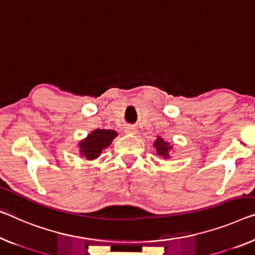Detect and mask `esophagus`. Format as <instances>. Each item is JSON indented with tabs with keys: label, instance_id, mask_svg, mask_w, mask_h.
Returning <instances> with one entry per match:
<instances>
[{
	"label": "esophagus",
	"instance_id": "esophagus-1",
	"mask_svg": "<svg viewBox=\"0 0 255 255\" xmlns=\"http://www.w3.org/2000/svg\"><path fill=\"white\" fill-rule=\"evenodd\" d=\"M125 131H126L127 134H135L136 128L134 126H127L126 129H125Z\"/></svg>",
	"mask_w": 255,
	"mask_h": 255
}]
</instances>
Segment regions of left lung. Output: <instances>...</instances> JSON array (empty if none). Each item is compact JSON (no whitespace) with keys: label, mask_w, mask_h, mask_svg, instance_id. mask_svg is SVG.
<instances>
[{"label":"left lung","mask_w":255,"mask_h":255,"mask_svg":"<svg viewBox=\"0 0 255 255\" xmlns=\"http://www.w3.org/2000/svg\"><path fill=\"white\" fill-rule=\"evenodd\" d=\"M153 146L155 147V151H157V154L159 157L164 158V159H168L170 158V150H172L173 145H170V143L166 142V140L162 139L160 136H158L157 139L154 140Z\"/></svg>","instance_id":"left-lung-1"}]
</instances>
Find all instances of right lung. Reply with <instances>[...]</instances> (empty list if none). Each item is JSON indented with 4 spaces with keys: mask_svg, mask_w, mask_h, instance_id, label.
<instances>
[{
    "mask_svg": "<svg viewBox=\"0 0 255 255\" xmlns=\"http://www.w3.org/2000/svg\"><path fill=\"white\" fill-rule=\"evenodd\" d=\"M117 136V131L111 129H95L79 143L80 154L87 160H94L100 157L102 151L106 149Z\"/></svg>",
    "mask_w": 255,
    "mask_h": 255,
    "instance_id": "1",
    "label": "right lung"
}]
</instances>
